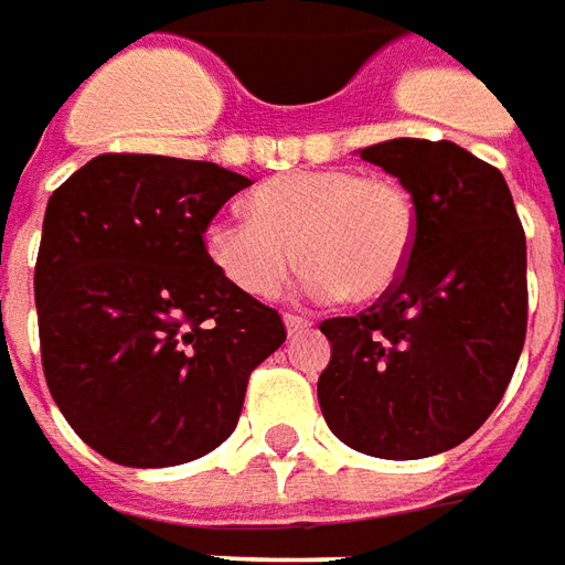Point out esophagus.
I'll use <instances>...</instances> for the list:
<instances>
[{
  "label": "esophagus",
  "instance_id": "esophagus-1",
  "mask_svg": "<svg viewBox=\"0 0 565 565\" xmlns=\"http://www.w3.org/2000/svg\"><path fill=\"white\" fill-rule=\"evenodd\" d=\"M282 322H286V331H289V334H298V331H307V328H310V319H303V316L289 313Z\"/></svg>",
  "mask_w": 565,
  "mask_h": 565
}]
</instances>
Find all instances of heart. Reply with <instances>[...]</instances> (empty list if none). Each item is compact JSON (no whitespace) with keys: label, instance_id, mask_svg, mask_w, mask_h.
I'll use <instances>...</instances> for the list:
<instances>
[{"label":"heart","instance_id":"heart-1","mask_svg":"<svg viewBox=\"0 0 565 565\" xmlns=\"http://www.w3.org/2000/svg\"><path fill=\"white\" fill-rule=\"evenodd\" d=\"M417 218L398 182L343 167L276 175L249 194V215H215L203 252L249 298H274L301 262L319 301L386 298L414 255Z\"/></svg>","mask_w":565,"mask_h":565}]
</instances>
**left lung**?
I'll return each instance as SVG.
<instances>
[{
  "mask_svg": "<svg viewBox=\"0 0 565 565\" xmlns=\"http://www.w3.org/2000/svg\"><path fill=\"white\" fill-rule=\"evenodd\" d=\"M414 200L402 282L359 316L326 319L319 407L347 447L423 459L481 429L526 338V237L505 175L456 142L386 139L359 151Z\"/></svg>",
  "mask_w": 565,
  "mask_h": 565,
  "instance_id": "8db88e82",
  "label": "left lung"
}]
</instances>
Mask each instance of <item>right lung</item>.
I'll return each mask as SVG.
<instances>
[{"instance_id":"right-lung-1","label":"right lung","mask_w":565,"mask_h":565,"mask_svg":"<svg viewBox=\"0 0 565 565\" xmlns=\"http://www.w3.org/2000/svg\"><path fill=\"white\" fill-rule=\"evenodd\" d=\"M252 185L210 161L99 154L51 194L35 262L47 390L75 435L130 468L182 466L237 429L276 310L234 289L203 227Z\"/></svg>"}]
</instances>
